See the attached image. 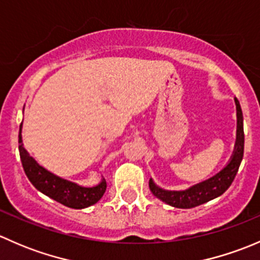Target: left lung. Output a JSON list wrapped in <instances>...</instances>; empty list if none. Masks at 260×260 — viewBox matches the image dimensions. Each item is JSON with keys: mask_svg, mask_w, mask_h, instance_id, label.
Returning <instances> with one entry per match:
<instances>
[{"mask_svg": "<svg viewBox=\"0 0 260 260\" xmlns=\"http://www.w3.org/2000/svg\"><path fill=\"white\" fill-rule=\"evenodd\" d=\"M237 106V141H235L234 151L229 162L222 170L210 179L199 182L186 190L169 191L158 187L153 180L149 179V190L161 201L179 209H191L195 206L205 204L212 199L219 198L225 192L234 181L237 172L242 164L244 154V128H243V112L238 99L235 98Z\"/></svg>", "mask_w": 260, "mask_h": 260, "instance_id": "1", "label": "left lung"}]
</instances>
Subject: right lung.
Instances as JSON below:
<instances>
[{"instance_id":"add662e5","label":"right lung","mask_w":260,"mask_h":260,"mask_svg":"<svg viewBox=\"0 0 260 260\" xmlns=\"http://www.w3.org/2000/svg\"><path fill=\"white\" fill-rule=\"evenodd\" d=\"M20 140H18V151H20V158L22 162L23 171L30 182L38 188L44 195L49 196L52 200L62 204L72 209H85L88 206L94 205L98 203L104 195L107 188L106 180L102 179L98 185L93 187H83L74 182L61 179L56 175L51 174L46 169L38 164L32 157L28 154L22 143L20 128Z\"/></svg>"}]
</instances>
